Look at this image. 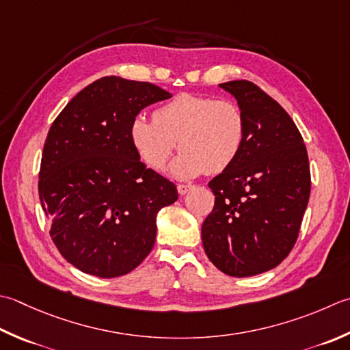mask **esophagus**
Listing matches in <instances>:
<instances>
[{"label": "esophagus", "instance_id": "34e87169", "mask_svg": "<svg viewBox=\"0 0 350 350\" xmlns=\"http://www.w3.org/2000/svg\"><path fill=\"white\" fill-rule=\"evenodd\" d=\"M191 189H193V187H191V185H182V183L177 185V191H179L180 196H185Z\"/></svg>", "mask_w": 350, "mask_h": 350}]
</instances>
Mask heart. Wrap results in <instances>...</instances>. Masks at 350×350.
Here are the masks:
<instances>
[{
  "label": "heart",
  "instance_id": "heart-1",
  "mask_svg": "<svg viewBox=\"0 0 350 350\" xmlns=\"http://www.w3.org/2000/svg\"><path fill=\"white\" fill-rule=\"evenodd\" d=\"M129 139L141 161L162 170L176 147L182 153L168 171L176 179L220 173L241 154L245 144V118L234 101L182 92L153 112V120L136 115Z\"/></svg>",
  "mask_w": 350,
  "mask_h": 350
}]
</instances>
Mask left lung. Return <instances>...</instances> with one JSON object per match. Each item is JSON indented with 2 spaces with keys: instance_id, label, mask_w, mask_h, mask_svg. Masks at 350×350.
I'll return each instance as SVG.
<instances>
[{
  "instance_id": "obj_1",
  "label": "left lung",
  "mask_w": 350,
  "mask_h": 350,
  "mask_svg": "<svg viewBox=\"0 0 350 350\" xmlns=\"http://www.w3.org/2000/svg\"><path fill=\"white\" fill-rule=\"evenodd\" d=\"M245 118L241 154L209 182L215 204L202 226L209 261L234 278L275 269L296 244L311 193L306 147L291 116L247 80L220 85Z\"/></svg>"
}]
</instances>
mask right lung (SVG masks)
Masks as SVG:
<instances>
[{
  "label": "right lung",
  "mask_w": 350,
  "mask_h": 350,
  "mask_svg": "<svg viewBox=\"0 0 350 350\" xmlns=\"http://www.w3.org/2000/svg\"><path fill=\"white\" fill-rule=\"evenodd\" d=\"M170 97L148 81L109 75L81 89L51 124L39 198L53 243L80 271L122 276L152 252L157 212L177 200V189L139 161L129 127Z\"/></svg>",
  "instance_id": "add662e5"
}]
</instances>
